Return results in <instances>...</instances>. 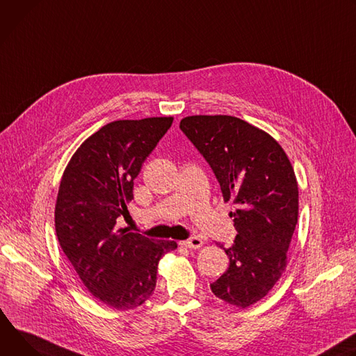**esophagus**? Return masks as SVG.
<instances>
[{
    "label": "esophagus",
    "mask_w": 356,
    "mask_h": 356,
    "mask_svg": "<svg viewBox=\"0 0 356 356\" xmlns=\"http://www.w3.org/2000/svg\"><path fill=\"white\" fill-rule=\"evenodd\" d=\"M181 246L188 248V249H200V248L204 246V242H202V239H200V238H191V239H188V241L181 242Z\"/></svg>",
    "instance_id": "34e87169"
}]
</instances>
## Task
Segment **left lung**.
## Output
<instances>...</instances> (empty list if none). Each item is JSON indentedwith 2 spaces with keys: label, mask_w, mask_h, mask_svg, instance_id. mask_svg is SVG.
I'll list each match as a JSON object with an SVG mask.
<instances>
[{
  "label": "left lung",
  "mask_w": 356,
  "mask_h": 356,
  "mask_svg": "<svg viewBox=\"0 0 356 356\" xmlns=\"http://www.w3.org/2000/svg\"><path fill=\"white\" fill-rule=\"evenodd\" d=\"M179 127L215 172L223 201L236 207L229 215L238 234L225 249L229 267L211 290L246 308L267 296L287 266L298 219L293 165L268 133L238 117L189 115Z\"/></svg>",
  "instance_id": "left-lung-1"
}]
</instances>
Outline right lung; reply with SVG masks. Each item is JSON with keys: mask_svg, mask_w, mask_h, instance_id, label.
<instances>
[{"mask_svg": "<svg viewBox=\"0 0 356 356\" xmlns=\"http://www.w3.org/2000/svg\"><path fill=\"white\" fill-rule=\"evenodd\" d=\"M174 117L117 120L86 138L66 165L55 205L59 245L85 287L103 304L133 309L155 289L160 259L177 242H154L129 229L134 179Z\"/></svg>", "mask_w": 356, "mask_h": 356, "instance_id": "right-lung-1", "label": "right lung"}]
</instances>
